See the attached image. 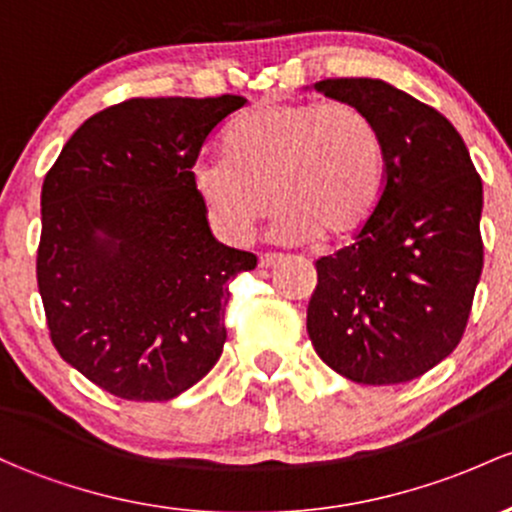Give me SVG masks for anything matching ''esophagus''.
<instances>
[{
	"label": "esophagus",
	"mask_w": 512,
	"mask_h": 512,
	"mask_svg": "<svg viewBox=\"0 0 512 512\" xmlns=\"http://www.w3.org/2000/svg\"><path fill=\"white\" fill-rule=\"evenodd\" d=\"M280 263V256H276V254H263L261 258H258V266L261 268H273V266H278Z\"/></svg>",
	"instance_id": "esophagus-1"
}]
</instances>
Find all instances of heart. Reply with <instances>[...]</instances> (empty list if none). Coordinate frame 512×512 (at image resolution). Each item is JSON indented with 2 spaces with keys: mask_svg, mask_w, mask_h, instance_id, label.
<instances>
[{
  "mask_svg": "<svg viewBox=\"0 0 512 512\" xmlns=\"http://www.w3.org/2000/svg\"><path fill=\"white\" fill-rule=\"evenodd\" d=\"M192 188L222 239L241 244L278 205L273 236L342 241L366 227L386 188L381 131L351 104L266 100L227 134V156L200 158Z\"/></svg>",
  "mask_w": 512,
  "mask_h": 512,
  "instance_id": "obj_1",
  "label": "heart"
}]
</instances>
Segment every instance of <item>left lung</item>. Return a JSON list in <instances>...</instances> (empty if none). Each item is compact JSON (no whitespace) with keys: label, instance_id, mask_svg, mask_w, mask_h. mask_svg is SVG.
Here are the masks:
<instances>
[{"label":"left lung","instance_id":"1","mask_svg":"<svg viewBox=\"0 0 512 512\" xmlns=\"http://www.w3.org/2000/svg\"><path fill=\"white\" fill-rule=\"evenodd\" d=\"M361 109L386 146V188L354 244L317 261L307 334L317 356L364 386L427 373L461 342L483 268V185L437 109L373 78L315 82Z\"/></svg>","mask_w":512,"mask_h":512}]
</instances>
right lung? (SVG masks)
<instances>
[{"label":"right lung","mask_w":512,"mask_h":512,"mask_svg":"<svg viewBox=\"0 0 512 512\" xmlns=\"http://www.w3.org/2000/svg\"><path fill=\"white\" fill-rule=\"evenodd\" d=\"M244 102L114 104L70 136L43 180L36 278L51 342L117 398L173 400L222 356L229 280L256 256L214 239L192 168Z\"/></svg>","instance_id":"1"}]
</instances>
